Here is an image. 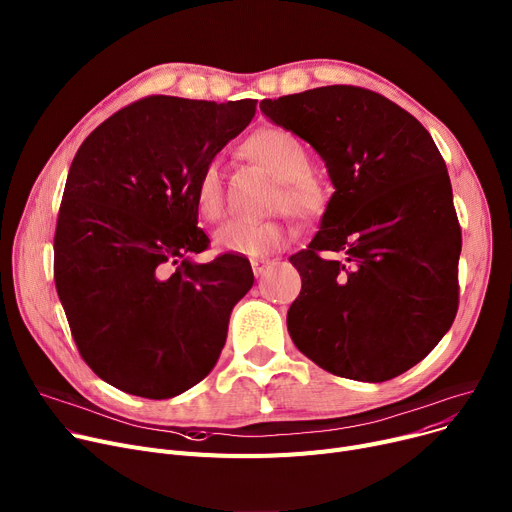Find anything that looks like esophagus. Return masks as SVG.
<instances>
[{"instance_id": "1", "label": "esophagus", "mask_w": 512, "mask_h": 512, "mask_svg": "<svg viewBox=\"0 0 512 512\" xmlns=\"http://www.w3.org/2000/svg\"><path fill=\"white\" fill-rule=\"evenodd\" d=\"M270 266H273V262H270V260H264V258L252 260V270H254L256 277H264L270 270Z\"/></svg>"}]
</instances>
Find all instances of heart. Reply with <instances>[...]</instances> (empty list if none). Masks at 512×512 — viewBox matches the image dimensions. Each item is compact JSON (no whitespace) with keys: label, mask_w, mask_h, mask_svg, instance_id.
<instances>
[{"label":"heart","mask_w":512,"mask_h":512,"mask_svg":"<svg viewBox=\"0 0 512 512\" xmlns=\"http://www.w3.org/2000/svg\"><path fill=\"white\" fill-rule=\"evenodd\" d=\"M244 153L281 182L277 204H283L299 219H316L324 213L328 194L324 184L310 171V153L304 142L281 128H266L252 134ZM223 167L219 161H208L194 182V204L200 217L215 221L223 213ZM285 244V229L275 221L250 223L229 219L213 233V246L221 254H239L258 258L275 252Z\"/></svg>","instance_id":"b5f03b06"}]
</instances>
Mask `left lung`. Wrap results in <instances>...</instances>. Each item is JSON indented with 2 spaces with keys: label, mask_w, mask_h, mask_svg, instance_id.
<instances>
[{
  "label": "left lung",
  "mask_w": 512,
  "mask_h": 512,
  "mask_svg": "<svg viewBox=\"0 0 512 512\" xmlns=\"http://www.w3.org/2000/svg\"><path fill=\"white\" fill-rule=\"evenodd\" d=\"M260 111L316 150L335 188L320 231L289 258L302 275L287 312L295 347L341 378L407 372L459 306L461 227L430 132L386 97L345 84L264 99Z\"/></svg>",
  "instance_id": "1"
}]
</instances>
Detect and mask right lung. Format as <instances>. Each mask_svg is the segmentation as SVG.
Wrapping results in <instances>:
<instances>
[{"mask_svg":"<svg viewBox=\"0 0 512 512\" xmlns=\"http://www.w3.org/2000/svg\"><path fill=\"white\" fill-rule=\"evenodd\" d=\"M256 101L146 97L80 144L59 206L53 273L84 362L144 399L186 393L215 368L250 260L208 246L198 227L200 169L242 134Z\"/></svg>","mask_w":512,"mask_h":512,"instance_id":"obj_1","label":"right lung"}]
</instances>
